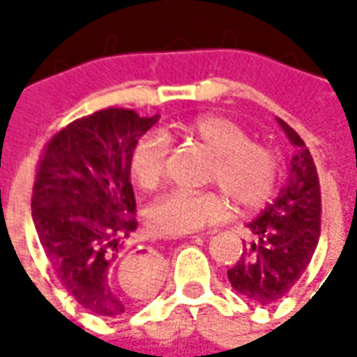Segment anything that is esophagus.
<instances>
[{"label": "esophagus", "instance_id": "obj_1", "mask_svg": "<svg viewBox=\"0 0 357 357\" xmlns=\"http://www.w3.org/2000/svg\"><path fill=\"white\" fill-rule=\"evenodd\" d=\"M210 235H214V231H206V233H202V237H210Z\"/></svg>", "mask_w": 357, "mask_h": 357}]
</instances>
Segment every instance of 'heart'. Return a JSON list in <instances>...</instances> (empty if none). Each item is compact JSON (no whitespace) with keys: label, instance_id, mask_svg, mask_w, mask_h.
Listing matches in <instances>:
<instances>
[{"label":"heart","instance_id":"b5f03b06","mask_svg":"<svg viewBox=\"0 0 357 357\" xmlns=\"http://www.w3.org/2000/svg\"><path fill=\"white\" fill-rule=\"evenodd\" d=\"M181 137L199 143L214 156L210 181H214L235 210L262 208L275 193L279 160L268 147L256 145L239 124L218 114H204L178 126ZM168 141L149 132L137 139L130 155V174L141 189H155L164 178ZM227 212L222 195L172 191L149 208V225L162 235H185L218 224Z\"/></svg>","mask_w":357,"mask_h":357}]
</instances>
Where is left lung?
I'll return each instance as SVG.
<instances>
[{"label": "left lung", "instance_id": "8db88e82", "mask_svg": "<svg viewBox=\"0 0 357 357\" xmlns=\"http://www.w3.org/2000/svg\"><path fill=\"white\" fill-rule=\"evenodd\" d=\"M277 122L298 149L291 160L289 183L258 220L248 224L256 239L243 248L239 262L227 269L235 291L255 304L269 306L296 284L319 241L321 189L306 143L284 120Z\"/></svg>", "mask_w": 357, "mask_h": 357}]
</instances>
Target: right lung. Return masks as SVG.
<instances>
[{"label":"right lung","instance_id":"add662e5","mask_svg":"<svg viewBox=\"0 0 357 357\" xmlns=\"http://www.w3.org/2000/svg\"><path fill=\"white\" fill-rule=\"evenodd\" d=\"M156 120L97 110L55 133L36 168L32 218L43 252L66 292L102 317L128 314L160 281L162 262L145 250L116 269L120 241L137 227L130 155Z\"/></svg>","mask_w":357,"mask_h":357}]
</instances>
